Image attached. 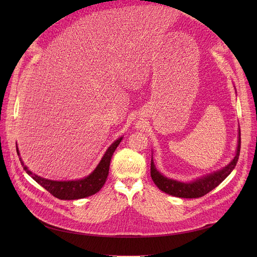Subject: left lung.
<instances>
[{
	"mask_svg": "<svg viewBox=\"0 0 257 257\" xmlns=\"http://www.w3.org/2000/svg\"><path fill=\"white\" fill-rule=\"evenodd\" d=\"M240 151V130H238V142L235 156L229 163L228 166L214 173L208 174L207 176L198 178L191 182H180L174 179H170L156 170L153 161V156L151 158V177L153 182L160 191H163L171 196L179 198H200L208 194L213 188L217 187L224 179L230 174L236 166Z\"/></svg>",
	"mask_w": 257,
	"mask_h": 257,
	"instance_id": "8db88e82",
	"label": "left lung"
}]
</instances>
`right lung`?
<instances>
[{"label":"right lung","instance_id":"add662e5","mask_svg":"<svg viewBox=\"0 0 257 257\" xmlns=\"http://www.w3.org/2000/svg\"><path fill=\"white\" fill-rule=\"evenodd\" d=\"M123 138L117 139L114 143L110 145L107 151L105 152L104 156L102 157L100 164L97 166V168L93 170L91 174H89L87 177L79 179V180H73V181H54L45 179L43 177H39L37 175L33 174L31 171L28 170L24 163L22 161V158L20 157L21 164L24 168V170L27 172V174L38 183L42 185L45 190H47L51 195L56 197L60 200H77L89 197L93 194L98 193L101 188L103 187L108 173H109V166L110 160L113 155V152L115 151L116 147L119 145L120 141ZM17 152L20 156V152L17 147Z\"/></svg>","mask_w":257,"mask_h":257}]
</instances>
